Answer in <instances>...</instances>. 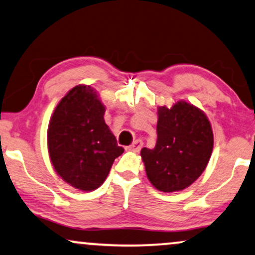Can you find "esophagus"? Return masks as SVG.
<instances>
[{
  "label": "esophagus",
  "instance_id": "34e87169",
  "mask_svg": "<svg viewBox=\"0 0 255 255\" xmlns=\"http://www.w3.org/2000/svg\"><path fill=\"white\" fill-rule=\"evenodd\" d=\"M142 146H143V142H142V140L137 139V140H134V142H133L132 144H131V145L127 146V150H128V151L138 152L140 149H142Z\"/></svg>",
  "mask_w": 255,
  "mask_h": 255
}]
</instances>
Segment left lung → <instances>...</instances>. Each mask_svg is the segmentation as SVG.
Here are the masks:
<instances>
[{"label": "left lung", "instance_id": "1", "mask_svg": "<svg viewBox=\"0 0 255 255\" xmlns=\"http://www.w3.org/2000/svg\"><path fill=\"white\" fill-rule=\"evenodd\" d=\"M157 142L140 151L150 183L163 193L181 191L204 171L212 156L214 136L208 117L193 104L180 100L159 106Z\"/></svg>", "mask_w": 255, "mask_h": 255}]
</instances>
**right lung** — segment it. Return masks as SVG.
I'll return each mask as SVG.
<instances>
[{
	"label": "right lung",
	"mask_w": 255,
	"mask_h": 255,
	"mask_svg": "<svg viewBox=\"0 0 255 255\" xmlns=\"http://www.w3.org/2000/svg\"><path fill=\"white\" fill-rule=\"evenodd\" d=\"M104 113L105 106L96 91L78 85L66 93L49 119L47 144L53 168L81 191L99 188L115 159L124 152Z\"/></svg>",
	"instance_id": "right-lung-1"
}]
</instances>
